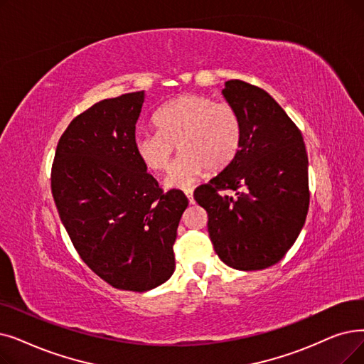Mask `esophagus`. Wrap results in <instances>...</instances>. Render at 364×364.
Here are the masks:
<instances>
[{"instance_id": "esophagus-1", "label": "esophagus", "mask_w": 364, "mask_h": 364, "mask_svg": "<svg viewBox=\"0 0 364 364\" xmlns=\"http://www.w3.org/2000/svg\"><path fill=\"white\" fill-rule=\"evenodd\" d=\"M184 195L187 196V199H188V202L191 203H193V188H184Z\"/></svg>"}]
</instances>
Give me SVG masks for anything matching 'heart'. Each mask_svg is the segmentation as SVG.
Masks as SVG:
<instances>
[{"mask_svg": "<svg viewBox=\"0 0 364 364\" xmlns=\"http://www.w3.org/2000/svg\"><path fill=\"white\" fill-rule=\"evenodd\" d=\"M153 122L156 131L138 134L135 151L147 169L164 172L177 146L181 154L166 177L169 187H186L205 171L226 169L242 144L240 113L208 95H180L159 108Z\"/></svg>", "mask_w": 364, "mask_h": 364, "instance_id": "b5f03b06", "label": "heart"}]
</instances>
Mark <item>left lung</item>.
<instances>
[{
    "label": "left lung",
    "mask_w": 364,
    "mask_h": 364,
    "mask_svg": "<svg viewBox=\"0 0 364 364\" xmlns=\"http://www.w3.org/2000/svg\"><path fill=\"white\" fill-rule=\"evenodd\" d=\"M225 98L242 122L235 161L193 198L208 214V233L218 257L240 271L278 263L305 225L309 208L308 154L304 136L263 89L229 80ZM233 190L235 198L223 192Z\"/></svg>",
    "instance_id": "obj_1"
}]
</instances>
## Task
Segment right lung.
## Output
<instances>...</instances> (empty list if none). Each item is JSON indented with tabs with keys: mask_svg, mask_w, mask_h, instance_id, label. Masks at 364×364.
<instances>
[{
	"mask_svg": "<svg viewBox=\"0 0 364 364\" xmlns=\"http://www.w3.org/2000/svg\"><path fill=\"white\" fill-rule=\"evenodd\" d=\"M144 90L93 104L59 138L50 186L80 259L117 290L143 293L176 269L173 242L187 208L164 192L135 151Z\"/></svg>",
	"mask_w": 364,
	"mask_h": 364,
	"instance_id": "add662e5",
	"label": "right lung"
}]
</instances>
